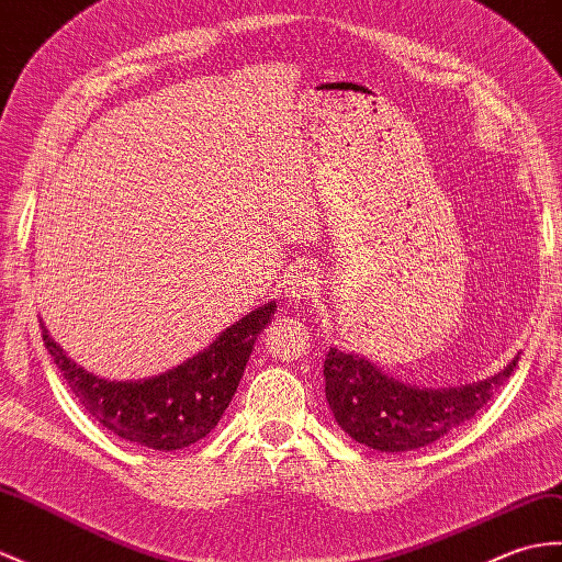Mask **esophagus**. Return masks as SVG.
Masks as SVG:
<instances>
[{"mask_svg":"<svg viewBox=\"0 0 562 562\" xmlns=\"http://www.w3.org/2000/svg\"><path fill=\"white\" fill-rule=\"evenodd\" d=\"M284 294L292 299V302H308L316 294V276L311 270H292L286 272L284 278Z\"/></svg>","mask_w":562,"mask_h":562,"instance_id":"obj_1","label":"esophagus"}]
</instances>
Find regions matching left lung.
Wrapping results in <instances>:
<instances>
[{"mask_svg":"<svg viewBox=\"0 0 562 562\" xmlns=\"http://www.w3.org/2000/svg\"><path fill=\"white\" fill-rule=\"evenodd\" d=\"M519 357L488 381L419 390L387 378L373 363L330 347L323 363L325 397L347 434L381 452L430 446L484 409L493 393L513 375Z\"/></svg>","mask_w":562,"mask_h":562,"instance_id":"obj_1","label":"left lung"}]
</instances>
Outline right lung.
Masks as SVG:
<instances>
[{
    "instance_id": "1",
    "label": "right lung",
    "mask_w": 562,
    "mask_h": 562,
    "mask_svg": "<svg viewBox=\"0 0 562 562\" xmlns=\"http://www.w3.org/2000/svg\"><path fill=\"white\" fill-rule=\"evenodd\" d=\"M276 304L260 306L181 367L138 383H110L83 371L43 330V342L90 416L128 442L153 450H181L217 426Z\"/></svg>"
}]
</instances>
